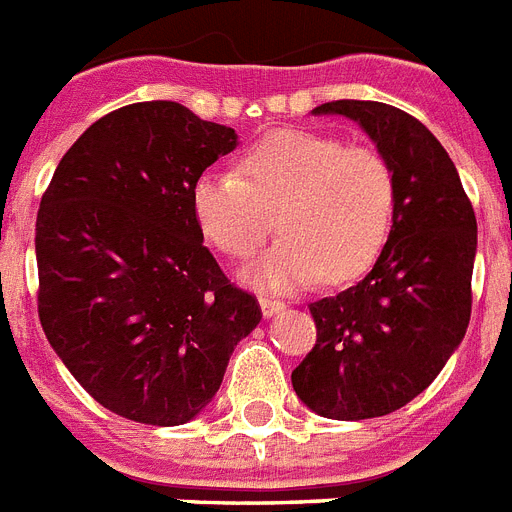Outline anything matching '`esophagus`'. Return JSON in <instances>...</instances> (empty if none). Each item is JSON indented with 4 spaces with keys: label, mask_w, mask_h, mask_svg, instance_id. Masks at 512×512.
<instances>
[{
    "label": "esophagus",
    "mask_w": 512,
    "mask_h": 512,
    "mask_svg": "<svg viewBox=\"0 0 512 512\" xmlns=\"http://www.w3.org/2000/svg\"><path fill=\"white\" fill-rule=\"evenodd\" d=\"M260 309H262V317H275V314H281L286 309V304L278 299H260Z\"/></svg>",
    "instance_id": "1"
}]
</instances>
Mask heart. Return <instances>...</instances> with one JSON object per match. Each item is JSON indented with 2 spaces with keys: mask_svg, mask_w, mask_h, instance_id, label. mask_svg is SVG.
Returning <instances> with one entry per match:
<instances>
[{
  "mask_svg": "<svg viewBox=\"0 0 512 512\" xmlns=\"http://www.w3.org/2000/svg\"><path fill=\"white\" fill-rule=\"evenodd\" d=\"M394 172L371 146L319 131L270 133L237 159L234 172H203L190 213L211 247L247 260L275 229L283 237L247 281L296 291L324 275L353 281L371 268L394 221Z\"/></svg>",
  "mask_w": 512,
  "mask_h": 512,
  "instance_id": "heart-1",
  "label": "heart"
}]
</instances>
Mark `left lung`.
I'll use <instances>...</instances> for the list:
<instances>
[{"instance_id":"1","label":"left lung","mask_w":512,"mask_h":512,"mask_svg":"<svg viewBox=\"0 0 512 512\" xmlns=\"http://www.w3.org/2000/svg\"><path fill=\"white\" fill-rule=\"evenodd\" d=\"M394 172V221L371 273L309 304L317 345L291 373L293 391L330 420H368L428 389L464 340L471 317L477 219L448 151L410 113L335 100Z\"/></svg>"}]
</instances>
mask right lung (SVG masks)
I'll use <instances>...</instances> for the list:
<instances>
[{"label": "right lung", "instance_id": "right-lung-1", "mask_svg": "<svg viewBox=\"0 0 512 512\" xmlns=\"http://www.w3.org/2000/svg\"><path fill=\"white\" fill-rule=\"evenodd\" d=\"M234 149V128L180 102H133L74 141L41 198L43 332L87 394L126 420H193L262 319L190 213L195 177Z\"/></svg>", "mask_w": 512, "mask_h": 512}]
</instances>
